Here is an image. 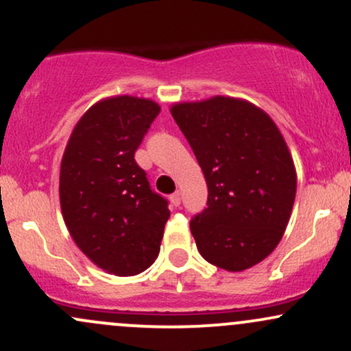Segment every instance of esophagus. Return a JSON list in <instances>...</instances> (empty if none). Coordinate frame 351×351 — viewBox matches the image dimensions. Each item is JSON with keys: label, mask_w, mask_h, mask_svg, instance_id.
<instances>
[{"label": "esophagus", "mask_w": 351, "mask_h": 351, "mask_svg": "<svg viewBox=\"0 0 351 351\" xmlns=\"http://www.w3.org/2000/svg\"><path fill=\"white\" fill-rule=\"evenodd\" d=\"M170 201H171L173 206H180V204H181V193L180 191L173 193V195L170 196Z\"/></svg>", "instance_id": "obj_1"}]
</instances>
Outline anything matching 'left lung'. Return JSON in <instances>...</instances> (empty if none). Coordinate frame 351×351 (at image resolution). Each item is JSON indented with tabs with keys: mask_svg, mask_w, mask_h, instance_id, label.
<instances>
[{
	"mask_svg": "<svg viewBox=\"0 0 351 351\" xmlns=\"http://www.w3.org/2000/svg\"><path fill=\"white\" fill-rule=\"evenodd\" d=\"M171 115L208 184V206L189 223L209 264L241 272L280 243L295 199L297 175L274 120L243 99L181 102Z\"/></svg>",
	"mask_w": 351,
	"mask_h": 351,
	"instance_id": "8db88e82",
	"label": "left lung"
}]
</instances>
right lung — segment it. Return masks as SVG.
<instances>
[{
	"label": "right lung",
	"instance_id": "add662e5",
	"mask_svg": "<svg viewBox=\"0 0 351 351\" xmlns=\"http://www.w3.org/2000/svg\"><path fill=\"white\" fill-rule=\"evenodd\" d=\"M160 106L132 95L104 99L80 117L60 162L64 223L88 259L115 276L155 263L170 209L135 162Z\"/></svg>",
	"mask_w": 351,
	"mask_h": 351
}]
</instances>
